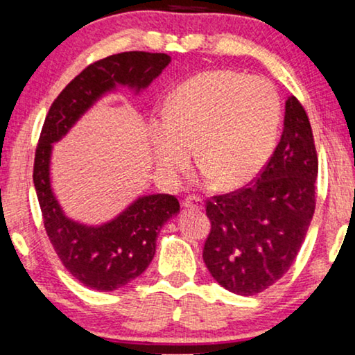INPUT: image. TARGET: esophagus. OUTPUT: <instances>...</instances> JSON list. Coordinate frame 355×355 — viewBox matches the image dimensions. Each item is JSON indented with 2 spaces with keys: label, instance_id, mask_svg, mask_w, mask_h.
<instances>
[{
  "label": "esophagus",
  "instance_id": "1",
  "mask_svg": "<svg viewBox=\"0 0 355 355\" xmlns=\"http://www.w3.org/2000/svg\"><path fill=\"white\" fill-rule=\"evenodd\" d=\"M183 207L184 209H202L204 202H202V199L198 196H188L183 201Z\"/></svg>",
  "mask_w": 355,
  "mask_h": 355
}]
</instances>
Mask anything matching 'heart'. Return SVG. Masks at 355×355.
Wrapping results in <instances>:
<instances>
[{
    "label": "heart",
    "instance_id": "1",
    "mask_svg": "<svg viewBox=\"0 0 355 355\" xmlns=\"http://www.w3.org/2000/svg\"><path fill=\"white\" fill-rule=\"evenodd\" d=\"M282 101L262 77L211 71L180 85L167 112L149 122V141L157 171L171 182L199 164L223 188L252 182L275 149Z\"/></svg>",
    "mask_w": 355,
    "mask_h": 355
}]
</instances>
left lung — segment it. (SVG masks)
<instances>
[{"instance_id": "obj_1", "label": "left lung", "mask_w": 355, "mask_h": 355, "mask_svg": "<svg viewBox=\"0 0 355 355\" xmlns=\"http://www.w3.org/2000/svg\"><path fill=\"white\" fill-rule=\"evenodd\" d=\"M283 125L256 182L207 201L211 233L202 259L214 279L239 296L262 293L289 270L315 211L317 151L294 96L284 104Z\"/></svg>"}]
</instances>
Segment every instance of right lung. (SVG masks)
Here are the masks:
<instances>
[{
  "label": "right lung",
  "instance_id": "1",
  "mask_svg": "<svg viewBox=\"0 0 355 355\" xmlns=\"http://www.w3.org/2000/svg\"><path fill=\"white\" fill-rule=\"evenodd\" d=\"M168 62L167 54L144 51L112 54L93 62L62 89L44 119L33 164L44 230L71 275L98 291H116L146 270L156 254L157 234L180 212V204L171 194H144L99 225L73 220L62 211L51 188L53 143L61 141L104 94L116 92L117 87L139 94Z\"/></svg>",
  "mask_w": 355,
  "mask_h": 355
}]
</instances>
